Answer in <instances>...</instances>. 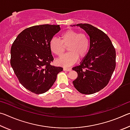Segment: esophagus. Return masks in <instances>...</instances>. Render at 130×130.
I'll use <instances>...</instances> for the list:
<instances>
[{
    "instance_id": "34e87169",
    "label": "esophagus",
    "mask_w": 130,
    "mask_h": 130,
    "mask_svg": "<svg viewBox=\"0 0 130 130\" xmlns=\"http://www.w3.org/2000/svg\"><path fill=\"white\" fill-rule=\"evenodd\" d=\"M63 70L67 72H70L72 70V69H70V68H63Z\"/></svg>"
}]
</instances>
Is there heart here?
<instances>
[{"label": "heart", "mask_w": 130, "mask_h": 130, "mask_svg": "<svg viewBox=\"0 0 130 130\" xmlns=\"http://www.w3.org/2000/svg\"><path fill=\"white\" fill-rule=\"evenodd\" d=\"M50 49L57 56L61 57L68 47L69 52L57 60V64L69 67L75 63L78 58H83L87 56L89 49V38L84 32L69 29L61 34V39L53 38L50 42Z\"/></svg>", "instance_id": "1"}]
</instances>
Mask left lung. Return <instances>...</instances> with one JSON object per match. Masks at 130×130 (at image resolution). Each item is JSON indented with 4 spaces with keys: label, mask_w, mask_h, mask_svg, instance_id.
Returning <instances> with one entry per match:
<instances>
[{
    "label": "left lung",
    "mask_w": 130,
    "mask_h": 130,
    "mask_svg": "<svg viewBox=\"0 0 130 130\" xmlns=\"http://www.w3.org/2000/svg\"><path fill=\"white\" fill-rule=\"evenodd\" d=\"M89 35L90 47L80 65L72 68L78 76L73 81L81 93L91 94L106 87L116 67V51L111 39L99 28L88 23L77 24Z\"/></svg>",
    "instance_id": "left-lung-1"
}]
</instances>
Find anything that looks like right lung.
I'll use <instances>...</instances> for the list:
<instances>
[{"label": "right lung", "mask_w": 130, "mask_h": 130, "mask_svg": "<svg viewBox=\"0 0 130 130\" xmlns=\"http://www.w3.org/2000/svg\"><path fill=\"white\" fill-rule=\"evenodd\" d=\"M60 30V25L31 26L23 30L12 43L11 65L19 83L32 93L47 92L63 70L51 65L54 58L50 47L51 39Z\"/></svg>", "instance_id": "add662e5"}]
</instances>
